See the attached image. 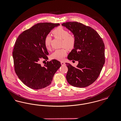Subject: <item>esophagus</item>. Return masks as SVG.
<instances>
[{
	"instance_id": "34e87169",
	"label": "esophagus",
	"mask_w": 121,
	"mask_h": 121,
	"mask_svg": "<svg viewBox=\"0 0 121 121\" xmlns=\"http://www.w3.org/2000/svg\"><path fill=\"white\" fill-rule=\"evenodd\" d=\"M61 64L62 66H64L65 65V63L64 62H61Z\"/></svg>"
}]
</instances>
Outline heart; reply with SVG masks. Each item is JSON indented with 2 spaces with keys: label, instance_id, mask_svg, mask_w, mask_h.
Returning a JSON list of instances; mask_svg holds the SVG:
<instances>
[{
  "label": "heart",
  "instance_id": "obj_1",
  "mask_svg": "<svg viewBox=\"0 0 121 121\" xmlns=\"http://www.w3.org/2000/svg\"><path fill=\"white\" fill-rule=\"evenodd\" d=\"M52 33L55 37H60L63 39L62 47H65L68 50L72 49L75 46V38L74 35L70 34L69 31L62 27H59L52 30ZM52 37L49 35H47L44 39V42L46 48L47 50L51 48ZM67 55V51L65 48L55 50L51 55V58L57 60H63Z\"/></svg>",
  "mask_w": 121,
  "mask_h": 121
}]
</instances>
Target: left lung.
Instances as JSON below:
<instances>
[{
    "instance_id": "8db88e82",
    "label": "left lung",
    "mask_w": 121,
    "mask_h": 121,
    "mask_svg": "<svg viewBox=\"0 0 121 121\" xmlns=\"http://www.w3.org/2000/svg\"><path fill=\"white\" fill-rule=\"evenodd\" d=\"M62 26L74 35L76 41L68 59L78 61L76 67L66 63L68 71L66 76L70 85L86 87L97 79L105 63L104 44L102 38L93 28L76 22L64 23Z\"/></svg>"
}]
</instances>
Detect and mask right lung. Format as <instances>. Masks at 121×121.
<instances>
[{
    "label": "right lung",
    "mask_w": 121,
    "mask_h": 121,
    "mask_svg": "<svg viewBox=\"0 0 121 121\" xmlns=\"http://www.w3.org/2000/svg\"><path fill=\"white\" fill-rule=\"evenodd\" d=\"M59 23H39L24 31L17 38L12 53L15 71L19 79L27 86L40 89L50 85L56 71L61 66L53 59L44 66L40 61L48 60L49 53L44 39Z\"/></svg>",
    "instance_id": "1"
}]
</instances>
